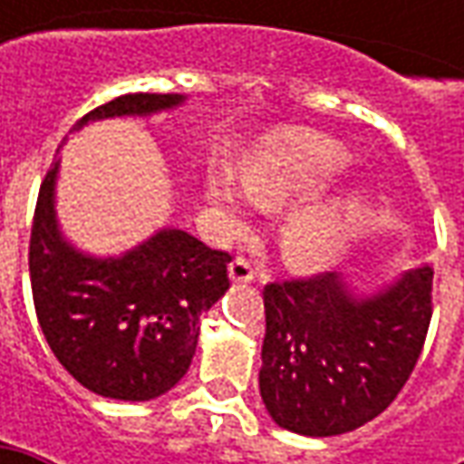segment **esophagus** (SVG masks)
<instances>
[{"label": "esophagus", "instance_id": "obj_1", "mask_svg": "<svg viewBox=\"0 0 464 464\" xmlns=\"http://www.w3.org/2000/svg\"><path fill=\"white\" fill-rule=\"evenodd\" d=\"M229 276L232 281H237V284H245V281H253L256 278V266H253V260H247L245 256H237V258L232 260V266H229Z\"/></svg>", "mask_w": 464, "mask_h": 464}]
</instances>
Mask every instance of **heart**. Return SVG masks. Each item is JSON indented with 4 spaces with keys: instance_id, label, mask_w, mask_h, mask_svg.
Returning <instances> with one entry per match:
<instances>
[{
    "instance_id": "1",
    "label": "heart",
    "mask_w": 464,
    "mask_h": 464,
    "mask_svg": "<svg viewBox=\"0 0 464 464\" xmlns=\"http://www.w3.org/2000/svg\"><path fill=\"white\" fill-rule=\"evenodd\" d=\"M348 165L346 152L323 139H289L256 154L242 169L247 201L263 211H276L320 193ZM211 198L232 227L242 222V193L227 175H214ZM369 214L364 193H343L325 204L304 206L286 217L278 232V247L295 271H323L362 229Z\"/></svg>"
}]
</instances>
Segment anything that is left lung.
Listing matches in <instances>:
<instances>
[{
    "label": "left lung",
    "mask_w": 464,
    "mask_h": 464,
    "mask_svg": "<svg viewBox=\"0 0 464 464\" xmlns=\"http://www.w3.org/2000/svg\"><path fill=\"white\" fill-rule=\"evenodd\" d=\"M431 268L356 299L335 274L268 281L260 398L281 429L346 434L377 419L416 369L434 312Z\"/></svg>",
    "instance_id": "8db88e82"
}]
</instances>
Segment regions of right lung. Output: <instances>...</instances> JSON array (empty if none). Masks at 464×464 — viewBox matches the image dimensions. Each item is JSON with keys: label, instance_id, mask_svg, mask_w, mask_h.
<instances>
[{"label": "right lung", "instance_id": "add662e5", "mask_svg": "<svg viewBox=\"0 0 464 464\" xmlns=\"http://www.w3.org/2000/svg\"><path fill=\"white\" fill-rule=\"evenodd\" d=\"M180 95L131 92L92 118L144 116ZM53 175L45 172L30 229V286L45 341L87 390L116 401H152L180 382L198 343V317L229 289L227 250L183 229H162L123 258L72 250L53 219Z\"/></svg>", "mask_w": 464, "mask_h": 464}]
</instances>
